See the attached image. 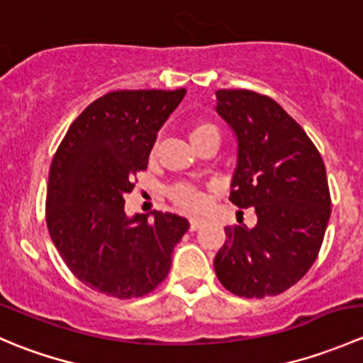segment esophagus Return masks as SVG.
Listing matches in <instances>:
<instances>
[{
	"instance_id": "1",
	"label": "esophagus",
	"mask_w": 363,
	"mask_h": 363,
	"mask_svg": "<svg viewBox=\"0 0 363 363\" xmlns=\"http://www.w3.org/2000/svg\"><path fill=\"white\" fill-rule=\"evenodd\" d=\"M203 223H205V219H202V218H191L189 219V228H191L193 232H196L199 228H202Z\"/></svg>"
}]
</instances>
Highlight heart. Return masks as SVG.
Returning a JSON list of instances; mask_svg holds the SVG:
<instances>
[{"label":"heart","mask_w":363,"mask_h":363,"mask_svg":"<svg viewBox=\"0 0 363 363\" xmlns=\"http://www.w3.org/2000/svg\"><path fill=\"white\" fill-rule=\"evenodd\" d=\"M207 137H216L219 138V128L212 123H195L189 130V140L191 144L195 142L203 140ZM170 199L175 203L181 205L184 208H199L203 203V196L200 195V191H196L193 186L189 184H177L174 188H170L168 191Z\"/></svg>","instance_id":"heart-1"}]
</instances>
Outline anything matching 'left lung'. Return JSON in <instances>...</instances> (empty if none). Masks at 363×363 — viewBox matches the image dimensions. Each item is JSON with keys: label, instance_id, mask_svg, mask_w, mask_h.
Instances as JSON below:
<instances>
[{"label": "left lung", "instance_id": "left-lung-1", "mask_svg": "<svg viewBox=\"0 0 363 363\" xmlns=\"http://www.w3.org/2000/svg\"><path fill=\"white\" fill-rule=\"evenodd\" d=\"M216 112L237 138L230 202L255 207V228L226 226L214 258L219 283L233 295L283 294L316 259L330 219L320 152L277 101L247 89L216 91Z\"/></svg>", "mask_w": 363, "mask_h": 363}]
</instances>
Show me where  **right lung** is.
Masks as SVG:
<instances>
[{"instance_id":"1","label":"right lung","mask_w":363,"mask_h":363,"mask_svg":"<svg viewBox=\"0 0 363 363\" xmlns=\"http://www.w3.org/2000/svg\"><path fill=\"white\" fill-rule=\"evenodd\" d=\"M186 89L112 91L68 128L47 188V228L73 276L116 298L147 295L167 277L189 228L170 212L128 216L124 195L147 168L158 131Z\"/></svg>"}]
</instances>
